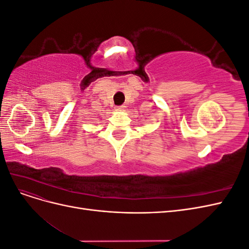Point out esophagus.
Segmentation results:
<instances>
[{
	"label": "esophagus",
	"mask_w": 249,
	"mask_h": 249,
	"mask_svg": "<svg viewBox=\"0 0 249 249\" xmlns=\"http://www.w3.org/2000/svg\"><path fill=\"white\" fill-rule=\"evenodd\" d=\"M115 109H116L117 111H124V110L125 109V106H124V105H122V106H117Z\"/></svg>",
	"instance_id": "obj_1"
}]
</instances>
